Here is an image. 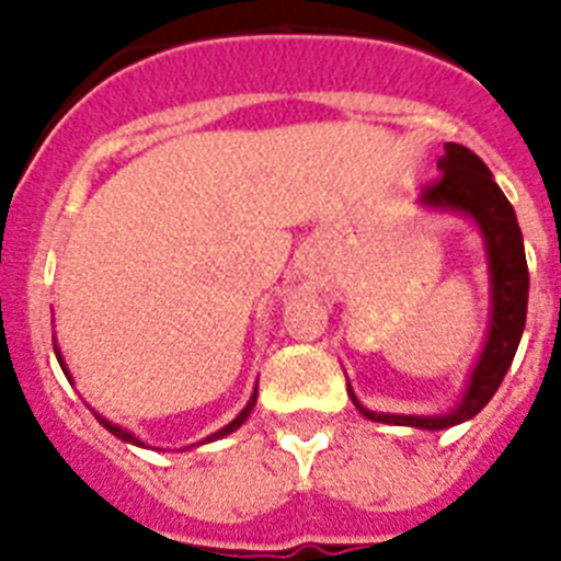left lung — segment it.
Here are the masks:
<instances>
[{
  "instance_id": "1",
  "label": "left lung",
  "mask_w": 561,
  "mask_h": 561,
  "mask_svg": "<svg viewBox=\"0 0 561 561\" xmlns=\"http://www.w3.org/2000/svg\"><path fill=\"white\" fill-rule=\"evenodd\" d=\"M440 176L421 191V202L430 207H447L460 210L478 221L489 250V270H492V329L480 354L472 381L466 388L458 408L447 415H390L370 413L356 401L354 390L351 399L359 413L379 424H396V427L419 430H447L469 421L492 401L500 381L512 368L517 354L519 336L525 329V311H528V264H525L523 232H519L517 216L512 202L494 182L492 171L485 168L478 153L469 151L458 142H447L438 160Z\"/></svg>"
}]
</instances>
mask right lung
<instances>
[{
  "label": "right lung",
  "instance_id": "add662e5",
  "mask_svg": "<svg viewBox=\"0 0 561 561\" xmlns=\"http://www.w3.org/2000/svg\"><path fill=\"white\" fill-rule=\"evenodd\" d=\"M56 356H58V351H56ZM58 362H61V368H64V359H61V356H58ZM64 374H67V368H64ZM255 399H257V393H252L250 404H247V408H244V410H241V415H238V419H232V421H230V424H227V427H221V430H219V433H213V435H210V438H207V440L225 438V435H230V433H232V430H238V427H241V424H244V421H247V415H250V413H252V408H255ZM95 419H98V421H101V424H103V427H106V430H108V433H112V435H117V438H121V440H128V444H137V447H142L140 440L134 438V435H131V433H126V430H121V427H117V424H112V421H106V419H103V415H98V413H95Z\"/></svg>",
  "mask_w": 561,
  "mask_h": 561
}]
</instances>
